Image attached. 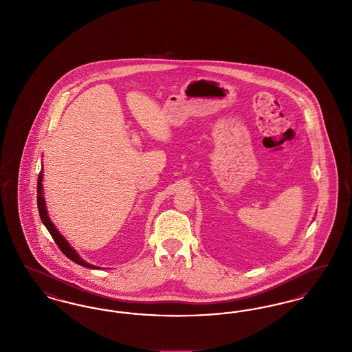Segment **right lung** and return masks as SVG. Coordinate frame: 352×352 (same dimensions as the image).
<instances>
[{
  "instance_id": "add662e5",
  "label": "right lung",
  "mask_w": 352,
  "mask_h": 352,
  "mask_svg": "<svg viewBox=\"0 0 352 352\" xmlns=\"http://www.w3.org/2000/svg\"><path fill=\"white\" fill-rule=\"evenodd\" d=\"M36 201H38V211H39L41 220H42V223L46 226L47 231L50 232L51 236H52V239H54V241H55V244L58 245V248L62 251V253H63V254H66L69 260H72L74 263H76V264H79V265H82V267H85V268L98 269V267L91 265V264H88V263L83 261V260L79 257V254L69 247V244L66 241V239L56 231V228H55V227H54V224L51 223L50 219L47 217V211H46V206H45V199H43V197H42V173H39V175H38Z\"/></svg>"
}]
</instances>
